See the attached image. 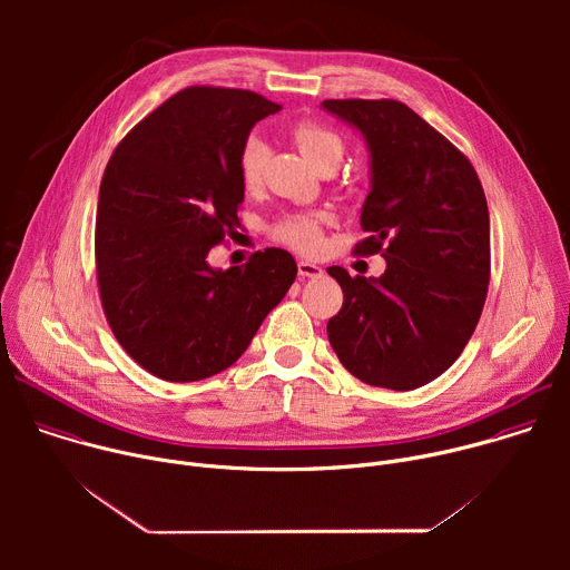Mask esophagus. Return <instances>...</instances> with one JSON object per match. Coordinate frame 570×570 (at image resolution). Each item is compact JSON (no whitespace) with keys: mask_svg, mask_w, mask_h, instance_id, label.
<instances>
[{"mask_svg":"<svg viewBox=\"0 0 570 570\" xmlns=\"http://www.w3.org/2000/svg\"><path fill=\"white\" fill-rule=\"evenodd\" d=\"M297 275H299L302 279H306V277H320V275H322V268H320L317 264H311V262H299V264H297Z\"/></svg>","mask_w":570,"mask_h":570,"instance_id":"34e87169","label":"esophagus"}]
</instances>
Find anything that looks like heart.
<instances>
[{
    "label": "heart",
    "mask_w": 570,
    "mask_h": 570,
    "mask_svg": "<svg viewBox=\"0 0 570 570\" xmlns=\"http://www.w3.org/2000/svg\"><path fill=\"white\" fill-rule=\"evenodd\" d=\"M288 137L315 171L327 169V167L336 169V165L345 153L343 137L332 126L322 121L299 119L288 128ZM262 165H264V146L257 139H250L246 146H243V153H240L243 185L246 187L259 185ZM320 223H322V214H293L279 220L273 234L293 250L315 253L322 236Z\"/></svg>",
    "instance_id": "b5f03b06"
}]
</instances>
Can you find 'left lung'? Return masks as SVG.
Returning a JSON list of instances; mask_svg holds the SVG:
<instances>
[{"mask_svg":"<svg viewBox=\"0 0 570 570\" xmlns=\"http://www.w3.org/2000/svg\"><path fill=\"white\" fill-rule=\"evenodd\" d=\"M372 155V191L354 255L387 262L379 279L327 273L343 308L330 343L356 379L413 390L446 372L469 343L490 286V209L462 150L394 99H327Z\"/></svg>","mask_w":570,"mask_h":570,"instance_id":"8db88e82","label":"left lung"}]
</instances>
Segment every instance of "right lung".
<instances>
[{"mask_svg":"<svg viewBox=\"0 0 570 570\" xmlns=\"http://www.w3.org/2000/svg\"><path fill=\"white\" fill-rule=\"evenodd\" d=\"M282 106L250 90L191 86L115 148L97 207L95 262L106 320L157 379L191 383L227 370L295 282L279 248L214 271L207 255L240 227V153Z\"/></svg>","mask_w":570,"mask_h":570,"instance_id":"obj_1","label":"right lung"}]
</instances>
